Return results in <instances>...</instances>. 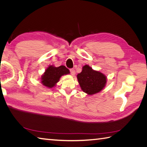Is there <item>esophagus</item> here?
Wrapping results in <instances>:
<instances>
[{
  "instance_id": "1",
  "label": "esophagus",
  "mask_w": 147,
  "mask_h": 147,
  "mask_svg": "<svg viewBox=\"0 0 147 147\" xmlns=\"http://www.w3.org/2000/svg\"><path fill=\"white\" fill-rule=\"evenodd\" d=\"M70 74L72 75H75V70L74 69H70Z\"/></svg>"
}]
</instances>
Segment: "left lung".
<instances>
[{
  "instance_id": "obj_1",
  "label": "left lung",
  "mask_w": 147,
  "mask_h": 147,
  "mask_svg": "<svg viewBox=\"0 0 147 147\" xmlns=\"http://www.w3.org/2000/svg\"><path fill=\"white\" fill-rule=\"evenodd\" d=\"M77 80L82 90L88 95L100 92L107 84L106 75L100 71L92 69L89 65H84L81 73L77 75Z\"/></svg>"
}]
</instances>
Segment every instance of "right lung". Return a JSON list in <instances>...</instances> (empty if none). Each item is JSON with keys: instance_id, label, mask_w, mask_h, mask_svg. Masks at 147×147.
Here are the masks:
<instances>
[{"instance_id": "right-lung-1", "label": "right lung", "mask_w": 147, "mask_h": 147, "mask_svg": "<svg viewBox=\"0 0 147 147\" xmlns=\"http://www.w3.org/2000/svg\"><path fill=\"white\" fill-rule=\"evenodd\" d=\"M67 74H70V71L64 65L55 67L54 65H50L42 74L40 81L44 86L53 88L59 82L62 76Z\"/></svg>"}]
</instances>
